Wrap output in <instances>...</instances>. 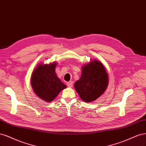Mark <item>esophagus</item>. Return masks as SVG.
Wrapping results in <instances>:
<instances>
[{
    "instance_id": "esophagus-1",
    "label": "esophagus",
    "mask_w": 146,
    "mask_h": 146,
    "mask_svg": "<svg viewBox=\"0 0 146 146\" xmlns=\"http://www.w3.org/2000/svg\"><path fill=\"white\" fill-rule=\"evenodd\" d=\"M67 85L68 87H72L73 86V81H70L67 83Z\"/></svg>"
}]
</instances>
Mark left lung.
Here are the masks:
<instances>
[{
	"mask_svg": "<svg viewBox=\"0 0 146 146\" xmlns=\"http://www.w3.org/2000/svg\"><path fill=\"white\" fill-rule=\"evenodd\" d=\"M108 77L102 64L93 60L82 66L81 76L74 83L75 90L84 102H92L106 91L109 84Z\"/></svg>",
	"mask_w": 146,
	"mask_h": 146,
	"instance_id": "8db88e82",
	"label": "left lung"
}]
</instances>
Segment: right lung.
I'll use <instances>...</instances> for the list:
<instances>
[{
    "label": "right lung",
    "mask_w": 146,
    "mask_h": 146,
    "mask_svg": "<svg viewBox=\"0 0 146 146\" xmlns=\"http://www.w3.org/2000/svg\"><path fill=\"white\" fill-rule=\"evenodd\" d=\"M57 63L39 64L31 75V85L35 93L42 100L51 102L60 92L67 87L56 76L55 68Z\"/></svg>",
    "instance_id": "right-lung-1"
}]
</instances>
